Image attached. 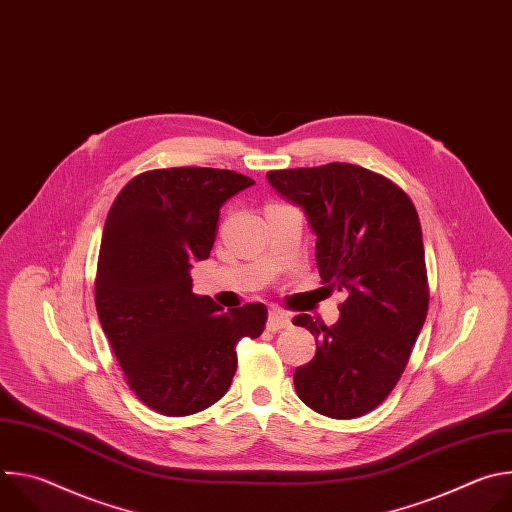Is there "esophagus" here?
Returning <instances> with one entry per match:
<instances>
[{
  "label": "esophagus",
  "instance_id": "obj_1",
  "mask_svg": "<svg viewBox=\"0 0 512 512\" xmlns=\"http://www.w3.org/2000/svg\"><path fill=\"white\" fill-rule=\"evenodd\" d=\"M289 324H291V320H289V316H287L283 310H279V308H271V310H269L267 328H269L271 332H277V330H281V328H287Z\"/></svg>",
  "mask_w": 512,
  "mask_h": 512
}]
</instances>
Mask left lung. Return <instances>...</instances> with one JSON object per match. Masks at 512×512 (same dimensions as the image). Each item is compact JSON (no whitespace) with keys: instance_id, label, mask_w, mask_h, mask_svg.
I'll return each instance as SVG.
<instances>
[{"instance_id":"obj_1","label":"left lung","mask_w":512,"mask_h":512,"mask_svg":"<svg viewBox=\"0 0 512 512\" xmlns=\"http://www.w3.org/2000/svg\"><path fill=\"white\" fill-rule=\"evenodd\" d=\"M267 180L304 208L322 281L346 291L336 324L294 318L316 336V356L294 373L296 393L326 417H360L395 389L427 316L417 210L395 182L354 164L271 170Z\"/></svg>"}]
</instances>
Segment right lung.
Here are the masks:
<instances>
[{
  "instance_id": "obj_1",
  "label": "right lung",
  "mask_w": 512,
  "mask_h": 512,
  "mask_svg": "<svg viewBox=\"0 0 512 512\" xmlns=\"http://www.w3.org/2000/svg\"><path fill=\"white\" fill-rule=\"evenodd\" d=\"M253 184L233 170H150L127 182L107 214L97 314L127 385L162 415H192L221 399L239 340L265 328L263 304L223 312L192 294L190 277L192 263L210 255L221 206Z\"/></svg>"
}]
</instances>
